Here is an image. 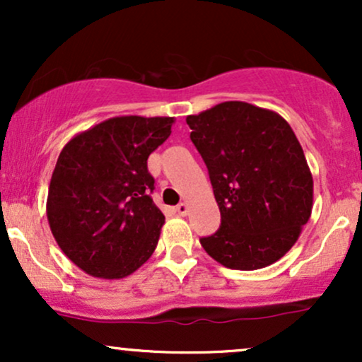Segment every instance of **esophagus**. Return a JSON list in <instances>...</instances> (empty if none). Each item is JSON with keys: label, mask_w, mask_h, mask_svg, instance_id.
<instances>
[{"label": "esophagus", "mask_w": 362, "mask_h": 362, "mask_svg": "<svg viewBox=\"0 0 362 362\" xmlns=\"http://www.w3.org/2000/svg\"><path fill=\"white\" fill-rule=\"evenodd\" d=\"M175 211L178 216H187V213H189V204H187V202H182V204H178L175 207Z\"/></svg>", "instance_id": "obj_1"}]
</instances>
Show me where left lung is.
<instances>
[{"label": "left lung", "mask_w": 362, "mask_h": 362, "mask_svg": "<svg viewBox=\"0 0 362 362\" xmlns=\"http://www.w3.org/2000/svg\"><path fill=\"white\" fill-rule=\"evenodd\" d=\"M201 153L221 226L201 238L207 255L228 269L255 271L284 257L313 207V177L296 134L276 112L223 102L187 115Z\"/></svg>", "instance_id": "1"}]
</instances>
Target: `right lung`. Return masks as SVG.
I'll list each match as a JSON object with an SVG mask.
<instances>
[{"label": "right lung", "instance_id": "obj_1", "mask_svg": "<svg viewBox=\"0 0 362 362\" xmlns=\"http://www.w3.org/2000/svg\"><path fill=\"white\" fill-rule=\"evenodd\" d=\"M173 122L112 117L62 148L49 185V226L64 255L90 276L122 279L155 252L165 216L149 197L148 156Z\"/></svg>", "mask_w": 362, "mask_h": 362}]
</instances>
